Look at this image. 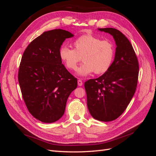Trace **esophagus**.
I'll list each match as a JSON object with an SVG mask.
<instances>
[{"label":"esophagus","instance_id":"esophagus-1","mask_svg":"<svg viewBox=\"0 0 156 156\" xmlns=\"http://www.w3.org/2000/svg\"><path fill=\"white\" fill-rule=\"evenodd\" d=\"M77 83H78V86H79V87H81L83 85V82L81 80H78Z\"/></svg>","mask_w":156,"mask_h":156}]
</instances>
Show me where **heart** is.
Listing matches in <instances>:
<instances>
[{
    "label": "heart",
    "mask_w": 156,
    "mask_h": 156,
    "mask_svg": "<svg viewBox=\"0 0 156 156\" xmlns=\"http://www.w3.org/2000/svg\"><path fill=\"white\" fill-rule=\"evenodd\" d=\"M74 49L61 47L60 58L69 69L75 70L81 58L84 63L77 70L81 77H86L94 72L96 74L106 72L110 68L115 56V46L109 40H103L92 34L79 37L73 43Z\"/></svg>",
    "instance_id": "heart-1"
}]
</instances>
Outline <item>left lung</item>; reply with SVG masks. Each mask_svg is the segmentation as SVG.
Listing matches in <instances>:
<instances>
[{"label":"left lung","instance_id":"1","mask_svg":"<svg viewBox=\"0 0 156 156\" xmlns=\"http://www.w3.org/2000/svg\"><path fill=\"white\" fill-rule=\"evenodd\" d=\"M98 30L112 36L116 45L115 59L105 73L86 81L84 88L92 116L98 120L109 122L124 112L134 95L139 62L130 41L120 31L113 28Z\"/></svg>","mask_w":156,"mask_h":156}]
</instances>
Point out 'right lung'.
Returning a JSON list of instances; mask_svg holds the SVG:
<instances>
[{
  "mask_svg": "<svg viewBox=\"0 0 156 156\" xmlns=\"http://www.w3.org/2000/svg\"><path fill=\"white\" fill-rule=\"evenodd\" d=\"M73 36L62 29L44 32L27 46L21 58L18 81L28 110L35 119L53 123L64 115L77 79L62 64L59 51Z\"/></svg>",
  "mask_w": 156,
  "mask_h": 156,
  "instance_id": "add662e5",
  "label": "right lung"
}]
</instances>
